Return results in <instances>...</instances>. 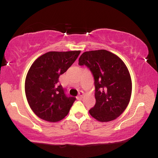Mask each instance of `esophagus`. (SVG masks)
I'll use <instances>...</instances> for the list:
<instances>
[{
	"label": "esophagus",
	"instance_id": "esophagus-1",
	"mask_svg": "<svg viewBox=\"0 0 158 158\" xmlns=\"http://www.w3.org/2000/svg\"><path fill=\"white\" fill-rule=\"evenodd\" d=\"M83 96H84V92L80 90L79 92V95H78V98H82Z\"/></svg>",
	"mask_w": 158,
	"mask_h": 158
}]
</instances>
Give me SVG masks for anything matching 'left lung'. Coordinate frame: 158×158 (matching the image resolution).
I'll use <instances>...</instances> for the list:
<instances>
[{"mask_svg":"<svg viewBox=\"0 0 158 158\" xmlns=\"http://www.w3.org/2000/svg\"><path fill=\"white\" fill-rule=\"evenodd\" d=\"M79 65H86L95 79V105L90 116L100 122L118 117L130 102L132 80L129 70L118 56L105 49L83 53Z\"/></svg>","mask_w":158,"mask_h":158,"instance_id":"1","label":"left lung"}]
</instances>
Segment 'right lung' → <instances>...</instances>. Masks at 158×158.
<instances>
[{
    "label": "right lung",
    "mask_w": 158,
    "mask_h": 158,
    "mask_svg": "<svg viewBox=\"0 0 158 158\" xmlns=\"http://www.w3.org/2000/svg\"><path fill=\"white\" fill-rule=\"evenodd\" d=\"M80 53L49 52L32 64L26 77L25 93L31 109L40 118L55 123L68 114L76 98L67 97L58 78L73 65Z\"/></svg>",
    "instance_id": "1"
}]
</instances>
